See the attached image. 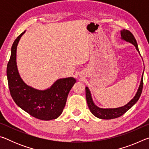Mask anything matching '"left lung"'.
Here are the masks:
<instances>
[{"mask_svg":"<svg viewBox=\"0 0 149 149\" xmlns=\"http://www.w3.org/2000/svg\"><path fill=\"white\" fill-rule=\"evenodd\" d=\"M121 33V39L123 41H126L132 43L133 45L135 47L136 50L139 53V50L138 45L136 41V39H135L133 35L128 30L123 29L120 31ZM141 55V54H140ZM145 70V67H144ZM143 74H144V71H143L142 74V76H141V79L140 82V85L139 86L137 89V91L134 97L130 100V101L126 104L125 105L123 106V107H118V108H102L95 104L94 101H93L91 93L89 87H85V93H86V99L87 102V105L89 107V110L95 116V117L100 119L102 120H110L114 119V118H116L122 116L123 114L127 112L128 110H130L133 105H134L136 102L138 101L139 99L140 96L142 93L143 89Z\"/></svg>","mask_w":149,"mask_h":149,"instance_id":"8db88e82","label":"left lung"}]
</instances>
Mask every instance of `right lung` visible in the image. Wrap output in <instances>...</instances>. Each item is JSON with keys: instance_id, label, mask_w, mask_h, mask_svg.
<instances>
[{"instance_id": "add662e5", "label": "right lung", "mask_w": 149, "mask_h": 149, "mask_svg": "<svg viewBox=\"0 0 149 149\" xmlns=\"http://www.w3.org/2000/svg\"><path fill=\"white\" fill-rule=\"evenodd\" d=\"M26 31L15 40L7 65L8 87L16 104L32 116L42 120L56 119L62 113L70 91L76 82L74 77L60 78L50 87L40 90L24 82L19 75L16 62V50L20 39Z\"/></svg>"}]
</instances>
